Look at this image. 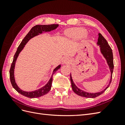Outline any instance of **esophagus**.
Listing matches in <instances>:
<instances>
[{
	"instance_id": "obj_1",
	"label": "esophagus",
	"mask_w": 125,
	"mask_h": 125,
	"mask_svg": "<svg viewBox=\"0 0 125 125\" xmlns=\"http://www.w3.org/2000/svg\"><path fill=\"white\" fill-rule=\"evenodd\" d=\"M69 60H68V58L65 57L63 60V63H64V64H67V63L69 62Z\"/></svg>"
}]
</instances>
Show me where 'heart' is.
<instances>
[{"label":"heart","instance_id":"b5f03b06","mask_svg":"<svg viewBox=\"0 0 125 125\" xmlns=\"http://www.w3.org/2000/svg\"><path fill=\"white\" fill-rule=\"evenodd\" d=\"M87 34V31L83 28H74L68 30L66 31V35L69 38L80 39L85 36Z\"/></svg>","mask_w":125,"mask_h":125}]
</instances>
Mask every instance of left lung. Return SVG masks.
Wrapping results in <instances>:
<instances>
[{
	"mask_svg": "<svg viewBox=\"0 0 125 125\" xmlns=\"http://www.w3.org/2000/svg\"><path fill=\"white\" fill-rule=\"evenodd\" d=\"M97 44L99 46L101 53L103 54L104 57L105 58L106 60L107 63L109 66L110 71H111V79L109 82V84L107 85V86L106 88L103 90L102 91H100L99 92L96 93H89L85 92L83 90L79 89L78 87H77L75 83H73V81L72 77L70 74V81L71 83V87H72L73 90V92L78 94L79 96L85 97V98H95L98 96H99L100 94H103L104 92L105 91L108 87H109L112 81V73L113 71V68H114V64H113V52L111 48L108 44V42L106 40V39L104 38L103 35L100 33L98 34V39L97 42Z\"/></svg>",
	"mask_w": 125,
	"mask_h": 125,
	"instance_id": "1",
	"label": "left lung"
}]
</instances>
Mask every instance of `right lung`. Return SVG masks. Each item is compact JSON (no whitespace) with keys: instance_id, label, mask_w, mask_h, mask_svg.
Segmentation results:
<instances>
[{"instance_id":"add662e5","label":"right lung","mask_w":125,"mask_h":125,"mask_svg":"<svg viewBox=\"0 0 125 125\" xmlns=\"http://www.w3.org/2000/svg\"><path fill=\"white\" fill-rule=\"evenodd\" d=\"M58 24H52L48 25H36L35 26H34V27L31 29V31H29L27 35H26L24 39L22 40V41L21 42L19 46L17 52H16L14 56V57H13V60L11 66H10V83H11V84L12 86L13 87V88L21 94L30 98H38L47 94V93L49 92L50 90L51 89L52 81V75L53 74L55 73L56 71L59 69L61 68V65H58L56 68L54 69L49 81L44 86L42 87L41 89H39L38 90H35V91L31 92L24 91H23V90H21L19 87H18L17 83H16L14 78V68L16 61H17L19 54L20 52H21V50L23 49V48H24L26 44L27 43L28 41L30 40L31 39L33 38V37L36 35H39V34L42 33L43 31L46 32V31H50L52 30H54L58 27Z\"/></svg>"}]
</instances>
